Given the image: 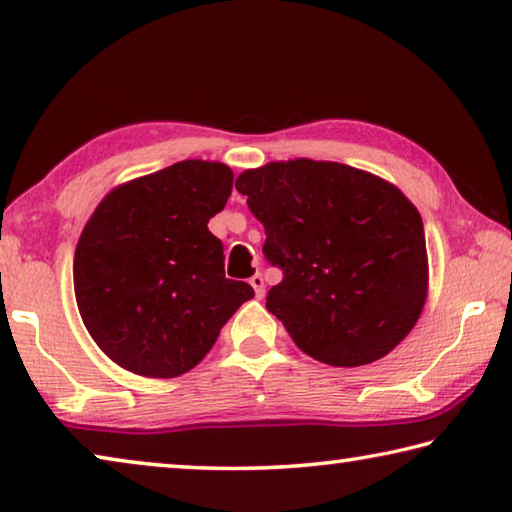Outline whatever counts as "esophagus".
<instances>
[{"instance_id": "esophagus-1", "label": "esophagus", "mask_w": 512, "mask_h": 512, "mask_svg": "<svg viewBox=\"0 0 512 512\" xmlns=\"http://www.w3.org/2000/svg\"><path fill=\"white\" fill-rule=\"evenodd\" d=\"M250 284H253V289H255V293H257V298H262L264 296V277H262V273H255L253 277H250Z\"/></svg>"}]
</instances>
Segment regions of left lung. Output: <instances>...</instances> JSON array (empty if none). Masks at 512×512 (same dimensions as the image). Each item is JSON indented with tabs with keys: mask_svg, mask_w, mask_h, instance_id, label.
<instances>
[{
	"mask_svg": "<svg viewBox=\"0 0 512 512\" xmlns=\"http://www.w3.org/2000/svg\"><path fill=\"white\" fill-rule=\"evenodd\" d=\"M237 192L264 223L284 277L266 309L298 348L334 368L386 357L418 323L429 291L422 216L375 173L327 160L246 169Z\"/></svg>",
	"mask_w": 512,
	"mask_h": 512,
	"instance_id": "8db88e82",
	"label": "left lung"
}]
</instances>
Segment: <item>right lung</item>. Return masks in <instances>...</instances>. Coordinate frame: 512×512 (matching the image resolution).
I'll use <instances>...</instances> for the list:
<instances>
[{
    "instance_id": "add662e5",
    "label": "right lung",
    "mask_w": 512,
    "mask_h": 512,
    "mask_svg": "<svg viewBox=\"0 0 512 512\" xmlns=\"http://www.w3.org/2000/svg\"><path fill=\"white\" fill-rule=\"evenodd\" d=\"M223 162L183 160L112 187L74 253V293L94 343L128 372L171 379L203 361L255 296L228 280L207 230L232 192Z\"/></svg>"
}]
</instances>
